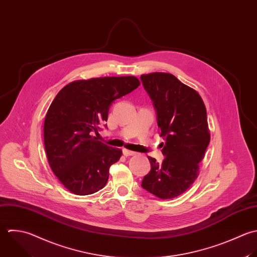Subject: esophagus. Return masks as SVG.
Instances as JSON below:
<instances>
[{"label":"esophagus","instance_id":"1","mask_svg":"<svg viewBox=\"0 0 257 257\" xmlns=\"http://www.w3.org/2000/svg\"><path fill=\"white\" fill-rule=\"evenodd\" d=\"M123 154H124L125 156H132V155H135L136 152L131 151V150H128V149H123Z\"/></svg>","mask_w":257,"mask_h":257}]
</instances>
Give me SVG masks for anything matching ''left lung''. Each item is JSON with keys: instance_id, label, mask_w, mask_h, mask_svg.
I'll return each mask as SVG.
<instances>
[{"instance_id": "8db88e82", "label": "left lung", "mask_w": 257, "mask_h": 257, "mask_svg": "<svg viewBox=\"0 0 257 257\" xmlns=\"http://www.w3.org/2000/svg\"><path fill=\"white\" fill-rule=\"evenodd\" d=\"M157 114V124L165 156L159 164L148 157L151 170L141 186L161 199L185 192L199 173L210 142L206 108L200 95L169 73H150L140 77Z\"/></svg>"}]
</instances>
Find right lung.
<instances>
[{"mask_svg": "<svg viewBox=\"0 0 257 257\" xmlns=\"http://www.w3.org/2000/svg\"><path fill=\"white\" fill-rule=\"evenodd\" d=\"M139 85L134 76L79 80L66 85L53 100L44 122L45 150L54 174L72 193L89 195L106 185L109 168L122 150L93 134L107 121L112 103Z\"/></svg>", "mask_w": 257, "mask_h": 257, "instance_id": "right-lung-1", "label": "right lung"}]
</instances>
